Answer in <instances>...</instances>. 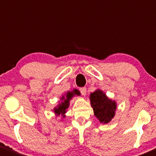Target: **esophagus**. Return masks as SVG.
<instances>
[{"label": "esophagus", "instance_id": "34e87169", "mask_svg": "<svg viewBox=\"0 0 156 156\" xmlns=\"http://www.w3.org/2000/svg\"><path fill=\"white\" fill-rule=\"evenodd\" d=\"M80 92L81 93V94L83 95H85L86 94V88L85 87H81V88H79Z\"/></svg>", "mask_w": 156, "mask_h": 156}]
</instances>
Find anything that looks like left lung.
I'll list each match as a JSON object with an SVG mask.
<instances>
[{
    "label": "left lung",
    "instance_id": "1",
    "mask_svg": "<svg viewBox=\"0 0 156 156\" xmlns=\"http://www.w3.org/2000/svg\"><path fill=\"white\" fill-rule=\"evenodd\" d=\"M91 104L94 114L101 123H108L114 117L116 103L107 98L103 91L97 90L90 94Z\"/></svg>",
    "mask_w": 156,
    "mask_h": 156
}]
</instances>
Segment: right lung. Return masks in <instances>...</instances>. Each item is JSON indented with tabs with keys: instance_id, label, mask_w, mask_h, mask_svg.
I'll list each match as a JSON object with an SVG mask.
<instances>
[{
	"instance_id": "add662e5",
	"label": "right lung",
	"mask_w": 156,
	"mask_h": 156,
	"mask_svg": "<svg viewBox=\"0 0 156 156\" xmlns=\"http://www.w3.org/2000/svg\"><path fill=\"white\" fill-rule=\"evenodd\" d=\"M79 91H78L77 89H75L73 91H68V93L66 94V98L65 97H62V100L63 99L64 101L61 103L58 106L57 108H55L54 109V111L56 113L57 115H64L65 112H66V109L68 108V105H69V101L72 97H73L75 94H79Z\"/></svg>"
}]
</instances>
